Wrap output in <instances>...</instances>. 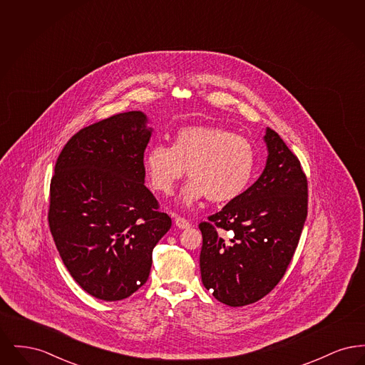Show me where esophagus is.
Masks as SVG:
<instances>
[{"label":"esophagus","instance_id":"obj_1","mask_svg":"<svg viewBox=\"0 0 365 365\" xmlns=\"http://www.w3.org/2000/svg\"><path fill=\"white\" fill-rule=\"evenodd\" d=\"M175 225H176V227H179V228H189L190 227V222L186 217L176 216L175 217Z\"/></svg>","mask_w":365,"mask_h":365}]
</instances>
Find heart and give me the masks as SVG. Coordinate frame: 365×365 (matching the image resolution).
<instances>
[{
    "label": "heart",
    "mask_w": 365,
    "mask_h": 365,
    "mask_svg": "<svg viewBox=\"0 0 365 365\" xmlns=\"http://www.w3.org/2000/svg\"><path fill=\"white\" fill-rule=\"evenodd\" d=\"M253 143L235 133L213 125H190L175 133L173 146L152 145L143 156L150 186L164 195L185 176L191 180L182 192L186 207L208 197L216 204L230 202L247 189L256 171Z\"/></svg>",
    "instance_id": "b5f03b06"
}]
</instances>
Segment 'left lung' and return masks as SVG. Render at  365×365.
Wrapping results in <instances>:
<instances>
[{
    "label": "left lung",
    "instance_id": "1",
    "mask_svg": "<svg viewBox=\"0 0 365 365\" xmlns=\"http://www.w3.org/2000/svg\"><path fill=\"white\" fill-rule=\"evenodd\" d=\"M264 139L268 158L260 178L200 223L202 283L228 307L253 304L278 284L308 215V180L299 160L269 127ZM226 230L235 235L227 239Z\"/></svg>",
    "mask_w": 365,
    "mask_h": 365
}]
</instances>
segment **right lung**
Masks as SVG:
<instances>
[{
  "instance_id": "obj_1",
  "label": "right lung",
  "mask_w": 365,
  "mask_h": 365,
  "mask_svg": "<svg viewBox=\"0 0 365 365\" xmlns=\"http://www.w3.org/2000/svg\"><path fill=\"white\" fill-rule=\"evenodd\" d=\"M146 116L124 112L78 131L56 161L48 220L71 277L90 295L119 301L146 283L171 228L145 186Z\"/></svg>"
}]
</instances>
